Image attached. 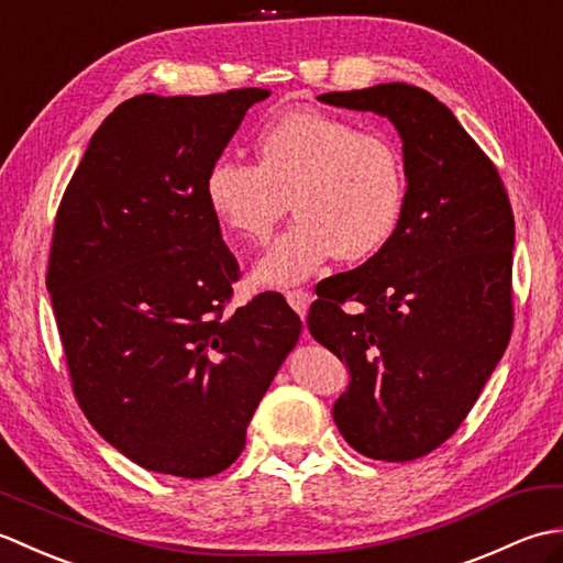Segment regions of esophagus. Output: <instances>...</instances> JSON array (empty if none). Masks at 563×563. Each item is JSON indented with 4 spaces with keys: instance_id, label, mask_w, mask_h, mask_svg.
<instances>
[{
    "instance_id": "esophagus-1",
    "label": "esophagus",
    "mask_w": 563,
    "mask_h": 563,
    "mask_svg": "<svg viewBox=\"0 0 563 563\" xmlns=\"http://www.w3.org/2000/svg\"><path fill=\"white\" fill-rule=\"evenodd\" d=\"M285 300H288V305L295 309V312L305 319L309 305H312V295H309L307 290H290V292H285Z\"/></svg>"
}]
</instances>
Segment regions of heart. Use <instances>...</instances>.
<instances>
[{"label": "heart", "mask_w": 563, "mask_h": 563, "mask_svg": "<svg viewBox=\"0 0 563 563\" xmlns=\"http://www.w3.org/2000/svg\"><path fill=\"white\" fill-rule=\"evenodd\" d=\"M256 164L212 159L202 196L227 232L266 244L288 208L297 222L254 268V280L288 288L339 256L361 263L397 234L406 210L401 152L379 133L321 109L268 118L254 137Z\"/></svg>", "instance_id": "b5f03b06"}]
</instances>
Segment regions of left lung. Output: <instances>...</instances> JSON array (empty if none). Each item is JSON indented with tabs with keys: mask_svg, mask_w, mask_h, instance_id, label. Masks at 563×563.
Instances as JSON below:
<instances>
[{
	"mask_svg": "<svg viewBox=\"0 0 563 563\" xmlns=\"http://www.w3.org/2000/svg\"><path fill=\"white\" fill-rule=\"evenodd\" d=\"M319 101L389 118L404 142L406 210L377 256L317 285L307 327L351 373L333 404L345 442L369 460H418L462 426L508 349L510 200L492 159L426 89L391 81Z\"/></svg>",
	"mask_w": 563,
	"mask_h": 563,
	"instance_id": "8db88e82",
	"label": "left lung"
}]
</instances>
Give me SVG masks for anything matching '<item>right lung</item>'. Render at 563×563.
Instances as JSON below:
<instances>
[{
  "instance_id": "1",
  "label": "right lung",
  "mask_w": 563,
  "mask_h": 563,
  "mask_svg": "<svg viewBox=\"0 0 563 563\" xmlns=\"http://www.w3.org/2000/svg\"><path fill=\"white\" fill-rule=\"evenodd\" d=\"M268 93L123 101L59 202L45 285L71 389L99 435L150 472H224L300 339L280 292L227 312L239 266L202 196L210 162Z\"/></svg>"
}]
</instances>
